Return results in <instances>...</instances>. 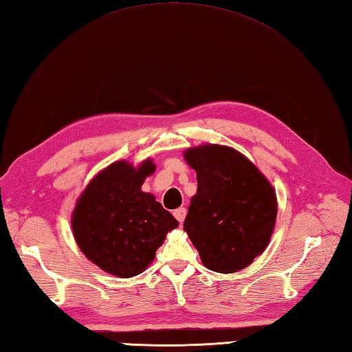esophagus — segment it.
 Segmentation results:
<instances>
[{"label":"esophagus","mask_w":352,"mask_h":352,"mask_svg":"<svg viewBox=\"0 0 352 352\" xmlns=\"http://www.w3.org/2000/svg\"><path fill=\"white\" fill-rule=\"evenodd\" d=\"M173 215H175L176 220L182 224L184 220H185V217H186V209H185V208H179V209L175 210Z\"/></svg>","instance_id":"esophagus-1"}]
</instances>
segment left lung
Masks as SVG:
<instances>
[{
	"instance_id": "obj_1",
	"label": "left lung",
	"mask_w": 352,
	"mask_h": 352,
	"mask_svg": "<svg viewBox=\"0 0 352 352\" xmlns=\"http://www.w3.org/2000/svg\"><path fill=\"white\" fill-rule=\"evenodd\" d=\"M185 160L197 171L184 230L206 268L230 274L248 267L271 239L277 199L271 184L235 149L194 147Z\"/></svg>"
}]
</instances>
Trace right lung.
Listing matches in <instances>:
<instances>
[{"label": "right lung", "instance_id": "obj_1", "mask_svg": "<svg viewBox=\"0 0 352 352\" xmlns=\"http://www.w3.org/2000/svg\"><path fill=\"white\" fill-rule=\"evenodd\" d=\"M155 171L151 160L138 168L119 161L100 171L76 203L72 229L78 247L99 268L128 278L147 268L177 220L142 191Z\"/></svg>", "mask_w": 352, "mask_h": 352}]
</instances>
